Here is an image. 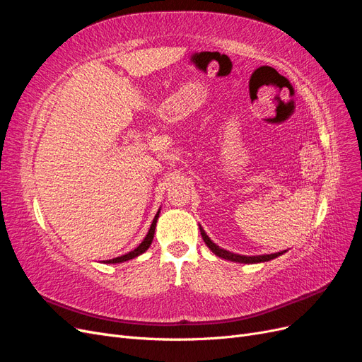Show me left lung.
I'll return each instance as SVG.
<instances>
[{"label":"left lung","mask_w":362,"mask_h":362,"mask_svg":"<svg viewBox=\"0 0 362 362\" xmlns=\"http://www.w3.org/2000/svg\"><path fill=\"white\" fill-rule=\"evenodd\" d=\"M201 229V235L204 238L205 245L211 249L213 254H216L217 257H221L223 259H228V261H235V262H245V264H254V262H264V261H270L273 258H276L279 255H282L284 252L287 250H282V252H276V254H269V255H255V257H246V255H238V254H234V252H229V250H225L222 247H218L216 243L211 242V238L206 235V233L202 229V226H199Z\"/></svg>","instance_id":"left-lung-1"}]
</instances>
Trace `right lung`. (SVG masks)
<instances>
[{"instance_id":"1","label":"right lung","mask_w":362,"mask_h":362,"mask_svg":"<svg viewBox=\"0 0 362 362\" xmlns=\"http://www.w3.org/2000/svg\"><path fill=\"white\" fill-rule=\"evenodd\" d=\"M158 216H160V210L157 211V214H156V217H154V221H152L151 228H149V231H148L146 237L144 238V242H141L134 250L128 252V254H125V255L116 257V258H113V259H107V261H104V262H108V264H116V262H124V261H128V259H133V258H136V257L144 254V252H146L148 247H149L151 243H152V238H154V233H156V226H157Z\"/></svg>"}]
</instances>
